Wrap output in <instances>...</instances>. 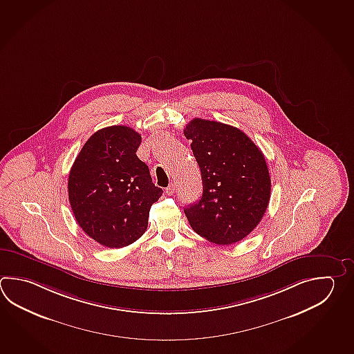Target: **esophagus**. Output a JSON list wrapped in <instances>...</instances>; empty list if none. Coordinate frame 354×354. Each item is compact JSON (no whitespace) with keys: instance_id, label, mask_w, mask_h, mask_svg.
<instances>
[{"instance_id":"34e87169","label":"esophagus","mask_w":354,"mask_h":354,"mask_svg":"<svg viewBox=\"0 0 354 354\" xmlns=\"http://www.w3.org/2000/svg\"><path fill=\"white\" fill-rule=\"evenodd\" d=\"M166 194L167 195H173L175 193V185L174 184H170L167 188H166Z\"/></svg>"}]
</instances>
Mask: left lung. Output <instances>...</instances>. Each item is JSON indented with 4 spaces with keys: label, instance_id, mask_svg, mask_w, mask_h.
I'll return each mask as SVG.
<instances>
[{
    "label": "left lung",
    "instance_id": "8db88e82",
    "mask_svg": "<svg viewBox=\"0 0 354 354\" xmlns=\"http://www.w3.org/2000/svg\"><path fill=\"white\" fill-rule=\"evenodd\" d=\"M201 167L203 195L184 208L203 239L233 245L260 223L271 194V178L260 149L243 131L194 118L184 130Z\"/></svg>",
    "mask_w": 354,
    "mask_h": 354
}]
</instances>
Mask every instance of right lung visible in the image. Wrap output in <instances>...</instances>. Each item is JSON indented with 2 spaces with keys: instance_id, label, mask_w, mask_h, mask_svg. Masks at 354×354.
Here are the masks:
<instances>
[{
  "instance_id": "add662e5",
  "label": "right lung",
  "mask_w": 354,
  "mask_h": 354,
  "mask_svg": "<svg viewBox=\"0 0 354 354\" xmlns=\"http://www.w3.org/2000/svg\"><path fill=\"white\" fill-rule=\"evenodd\" d=\"M141 135L127 126L94 132L82 147L68 179L73 214L100 245L121 248L147 228L152 204L162 189L152 183L149 166L136 151Z\"/></svg>"
}]
</instances>
